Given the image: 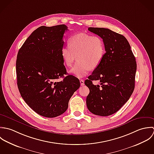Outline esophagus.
I'll list each match as a JSON object with an SVG mask.
<instances>
[{"label":"esophagus","mask_w":154,"mask_h":154,"mask_svg":"<svg viewBox=\"0 0 154 154\" xmlns=\"http://www.w3.org/2000/svg\"><path fill=\"white\" fill-rule=\"evenodd\" d=\"M80 82L81 86H84V85H85V81H84L83 79H81V80H80Z\"/></svg>","instance_id":"34e87169"}]
</instances>
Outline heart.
Returning a JSON list of instances; mask_svg holds the SVG:
<instances>
[{"instance_id":"1","label":"heart","mask_w":154,"mask_h":154,"mask_svg":"<svg viewBox=\"0 0 154 154\" xmlns=\"http://www.w3.org/2000/svg\"><path fill=\"white\" fill-rule=\"evenodd\" d=\"M68 45L62 48V57L65 65L69 67L77 57V62L70 72L78 78L86 76L91 69L96 68L105 53L103 40L99 36L77 34L69 38Z\"/></svg>"}]
</instances>
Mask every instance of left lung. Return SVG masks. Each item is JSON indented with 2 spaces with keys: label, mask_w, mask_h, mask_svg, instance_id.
Here are the masks:
<instances>
[{
  "label": "left lung",
  "mask_w": 154,
  "mask_h": 154,
  "mask_svg": "<svg viewBox=\"0 0 154 154\" xmlns=\"http://www.w3.org/2000/svg\"><path fill=\"white\" fill-rule=\"evenodd\" d=\"M88 30L102 38L106 53L85 82L90 90L86 104L93 114L108 116L117 112L133 92L136 59L123 35L105 28L89 27ZM93 80H98L100 85H93Z\"/></svg>",
  "instance_id": "8db88e82"
}]
</instances>
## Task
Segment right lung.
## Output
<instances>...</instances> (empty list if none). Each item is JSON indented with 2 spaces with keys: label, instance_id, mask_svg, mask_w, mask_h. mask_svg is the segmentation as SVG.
Listing matches in <instances>:
<instances>
[{
  "label": "right lung",
  "instance_id": "1",
  "mask_svg": "<svg viewBox=\"0 0 154 154\" xmlns=\"http://www.w3.org/2000/svg\"><path fill=\"white\" fill-rule=\"evenodd\" d=\"M64 24L35 30L20 49L16 62L17 85L21 97L38 114L54 118L64 113L80 86L79 80L66 74L61 56ZM63 78L61 82L56 80Z\"/></svg>",
  "mask_w": 154,
  "mask_h": 154
}]
</instances>
